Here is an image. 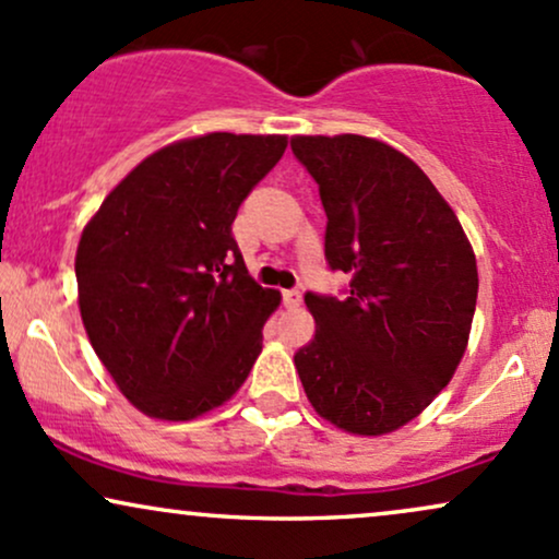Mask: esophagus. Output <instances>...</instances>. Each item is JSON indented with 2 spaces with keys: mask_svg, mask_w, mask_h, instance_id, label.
<instances>
[{
  "mask_svg": "<svg viewBox=\"0 0 559 559\" xmlns=\"http://www.w3.org/2000/svg\"><path fill=\"white\" fill-rule=\"evenodd\" d=\"M284 305L288 309H297L301 305V292H299V288H286V292H284Z\"/></svg>",
  "mask_w": 559,
  "mask_h": 559,
  "instance_id": "1",
  "label": "esophagus"
}]
</instances>
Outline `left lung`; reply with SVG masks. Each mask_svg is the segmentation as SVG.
Here are the masks:
<instances>
[{
    "label": "left lung",
    "instance_id": "left-lung-1",
    "mask_svg": "<svg viewBox=\"0 0 559 559\" xmlns=\"http://www.w3.org/2000/svg\"><path fill=\"white\" fill-rule=\"evenodd\" d=\"M318 181L325 260L344 297L307 292L314 338L294 356L314 412L354 435H385L448 385L472 331L476 258L412 158L361 134L294 138Z\"/></svg>",
    "mask_w": 559,
    "mask_h": 559
}]
</instances>
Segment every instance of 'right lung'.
I'll return each instance as SVG.
<instances>
[{
	"mask_svg": "<svg viewBox=\"0 0 559 559\" xmlns=\"http://www.w3.org/2000/svg\"><path fill=\"white\" fill-rule=\"evenodd\" d=\"M284 134L211 132L160 147L80 237V314L140 412L187 421L237 393L281 294L254 284L231 224L278 164Z\"/></svg>",
	"mask_w": 559,
	"mask_h": 559,
	"instance_id": "right-lung-1",
	"label": "right lung"
}]
</instances>
